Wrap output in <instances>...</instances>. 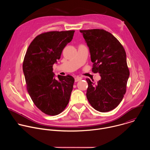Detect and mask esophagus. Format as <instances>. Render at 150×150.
<instances>
[{
  "instance_id": "1",
  "label": "esophagus",
  "mask_w": 150,
  "mask_h": 150,
  "mask_svg": "<svg viewBox=\"0 0 150 150\" xmlns=\"http://www.w3.org/2000/svg\"><path fill=\"white\" fill-rule=\"evenodd\" d=\"M82 79V77H80V76H76V78H75V82H78V81H81Z\"/></svg>"
}]
</instances>
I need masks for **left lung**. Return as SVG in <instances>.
Returning <instances> with one entry per match:
<instances>
[{
    "label": "left lung",
    "mask_w": 150,
    "mask_h": 150,
    "mask_svg": "<svg viewBox=\"0 0 150 150\" xmlns=\"http://www.w3.org/2000/svg\"><path fill=\"white\" fill-rule=\"evenodd\" d=\"M89 48L93 63L92 71L99 73L97 83L86 80L87 98L93 108L100 112L113 110L122 100L129 76L125 50L111 33L101 29L80 30Z\"/></svg>",
    "instance_id": "left-lung-1"
}]
</instances>
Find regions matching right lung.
Returning <instances> with one entry per match:
<instances>
[{
  "mask_svg": "<svg viewBox=\"0 0 150 150\" xmlns=\"http://www.w3.org/2000/svg\"><path fill=\"white\" fill-rule=\"evenodd\" d=\"M74 32L41 34L31 42L24 57L23 67L28 94L37 108L48 115H59L69 103L75 79L69 75H59L56 79L53 65L72 41Z\"/></svg>",
  "mask_w": 150,
  "mask_h": 150,
  "instance_id": "add662e5",
  "label": "right lung"
}]
</instances>
